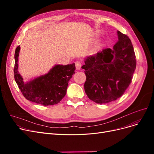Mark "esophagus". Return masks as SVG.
Listing matches in <instances>:
<instances>
[{"label":"esophagus","mask_w":154,"mask_h":154,"mask_svg":"<svg viewBox=\"0 0 154 154\" xmlns=\"http://www.w3.org/2000/svg\"><path fill=\"white\" fill-rule=\"evenodd\" d=\"M75 67H76V69L77 70H80V68H81V66H82V62L80 60H77L75 62Z\"/></svg>","instance_id":"obj_1"}]
</instances>
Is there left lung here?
<instances>
[{
    "instance_id": "1",
    "label": "left lung",
    "mask_w": 154,
    "mask_h": 154,
    "mask_svg": "<svg viewBox=\"0 0 154 154\" xmlns=\"http://www.w3.org/2000/svg\"><path fill=\"white\" fill-rule=\"evenodd\" d=\"M117 42L112 49L104 48L87 57L84 69V90L97 103H106L122 96L132 82L136 69L134 47L127 35L117 31Z\"/></svg>"
}]
</instances>
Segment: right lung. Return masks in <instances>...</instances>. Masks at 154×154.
Wrapping results in <instances>:
<instances>
[{
    "label": "right lung",
    "mask_w": 154,
    "mask_h": 154,
    "mask_svg": "<svg viewBox=\"0 0 154 154\" xmlns=\"http://www.w3.org/2000/svg\"><path fill=\"white\" fill-rule=\"evenodd\" d=\"M20 46L15 51L14 79L26 99L42 106H51L60 102L66 94L68 82L75 74V63L66 66L56 65L47 74L25 83L18 72Z\"/></svg>",
    "instance_id": "add662e5"
}]
</instances>
